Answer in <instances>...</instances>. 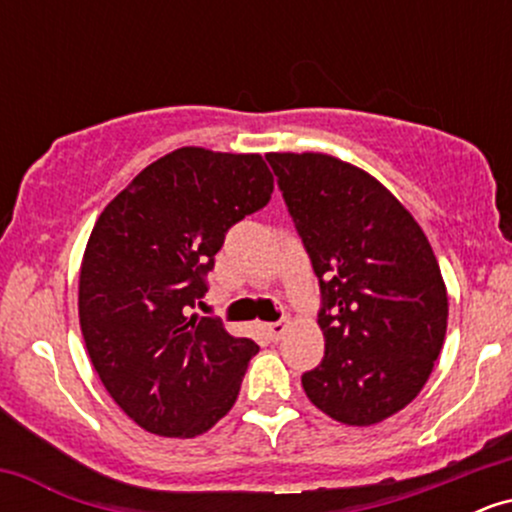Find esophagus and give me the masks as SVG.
Segmentation results:
<instances>
[{
  "mask_svg": "<svg viewBox=\"0 0 512 512\" xmlns=\"http://www.w3.org/2000/svg\"><path fill=\"white\" fill-rule=\"evenodd\" d=\"M286 327H289V322H286V320H281V322H269V325H267V334H269V337H272V339H281V337H284Z\"/></svg>",
  "mask_w": 512,
  "mask_h": 512,
  "instance_id": "obj_1",
  "label": "esophagus"
}]
</instances>
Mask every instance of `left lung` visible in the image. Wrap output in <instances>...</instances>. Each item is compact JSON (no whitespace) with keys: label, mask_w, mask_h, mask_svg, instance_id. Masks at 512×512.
Instances as JSON below:
<instances>
[{"label":"left lung","mask_w":512,"mask_h":512,"mask_svg":"<svg viewBox=\"0 0 512 512\" xmlns=\"http://www.w3.org/2000/svg\"><path fill=\"white\" fill-rule=\"evenodd\" d=\"M320 279L325 358L301 383L317 409L373 426L421 392L448 330L426 233L363 168L330 154H267Z\"/></svg>","instance_id":"1"}]
</instances>
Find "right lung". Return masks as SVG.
<instances>
[{
    "label": "right lung",
    "mask_w": 512,
    "mask_h": 512,
    "mask_svg": "<svg viewBox=\"0 0 512 512\" xmlns=\"http://www.w3.org/2000/svg\"><path fill=\"white\" fill-rule=\"evenodd\" d=\"M272 190L260 154L182 146L98 216L81 260L79 325L103 387L144 431L202 436L236 404L260 346L187 313L228 228Z\"/></svg>",
    "instance_id": "right-lung-1"
}]
</instances>
